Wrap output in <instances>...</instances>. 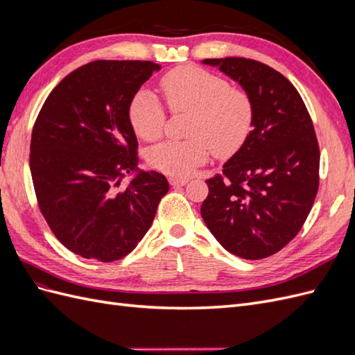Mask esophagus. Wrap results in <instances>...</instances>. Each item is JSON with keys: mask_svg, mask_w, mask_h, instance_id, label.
I'll use <instances>...</instances> for the list:
<instances>
[{"mask_svg": "<svg viewBox=\"0 0 355 355\" xmlns=\"http://www.w3.org/2000/svg\"><path fill=\"white\" fill-rule=\"evenodd\" d=\"M168 182H170V185H173V187H182V185L188 184L189 179L188 178H179V176H170Z\"/></svg>", "mask_w": 355, "mask_h": 355, "instance_id": "34e87169", "label": "esophagus"}]
</instances>
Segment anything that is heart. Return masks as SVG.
<instances>
[{"instance_id": "obj_1", "label": "heart", "mask_w": 355, "mask_h": 355, "mask_svg": "<svg viewBox=\"0 0 355 355\" xmlns=\"http://www.w3.org/2000/svg\"><path fill=\"white\" fill-rule=\"evenodd\" d=\"M161 93L171 112H191L188 141H170L154 146L148 161L155 170L171 176H189L214 155L228 157L239 151L249 136L254 106L244 89L198 67H179L159 81ZM128 120L139 137L154 142L166 125V112L157 96L139 90L128 106Z\"/></svg>"}]
</instances>
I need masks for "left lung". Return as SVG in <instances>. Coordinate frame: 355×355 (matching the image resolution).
<instances>
[{"label":"left lung","mask_w":355,"mask_h":355,"mask_svg":"<svg viewBox=\"0 0 355 355\" xmlns=\"http://www.w3.org/2000/svg\"><path fill=\"white\" fill-rule=\"evenodd\" d=\"M250 94L253 130L207 179L201 216L223 249L256 261L292 241L313 209L320 148L306 106L283 73L245 58L204 59Z\"/></svg>","instance_id":"left-lung-1"}]
</instances>
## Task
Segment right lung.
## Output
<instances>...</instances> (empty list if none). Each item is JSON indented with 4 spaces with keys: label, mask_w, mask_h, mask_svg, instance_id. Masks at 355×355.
Instances as JSON below:
<instances>
[{
    "label": "right lung",
    "mask_w": 355,
    "mask_h": 355,
    "mask_svg": "<svg viewBox=\"0 0 355 355\" xmlns=\"http://www.w3.org/2000/svg\"><path fill=\"white\" fill-rule=\"evenodd\" d=\"M159 65L144 60H94L67 75L37 116L29 166L42 216L75 254L114 262L151 228L168 182L137 170V139L128 106Z\"/></svg>",
    "instance_id": "add662e5"
}]
</instances>
